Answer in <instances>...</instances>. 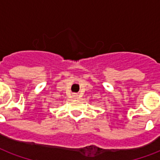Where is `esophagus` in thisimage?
Returning a JSON list of instances; mask_svg holds the SVG:
<instances>
[{"mask_svg":"<svg viewBox=\"0 0 160 160\" xmlns=\"http://www.w3.org/2000/svg\"><path fill=\"white\" fill-rule=\"evenodd\" d=\"M75 96H78V95H75Z\"/></svg>","mask_w":160,"mask_h":160,"instance_id":"obj_1","label":"esophagus"}]
</instances>
